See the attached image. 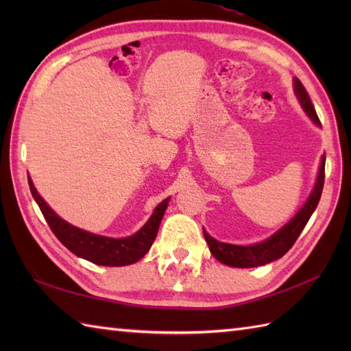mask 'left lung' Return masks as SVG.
Masks as SVG:
<instances>
[{
  "label": "left lung",
  "mask_w": 351,
  "mask_h": 351,
  "mask_svg": "<svg viewBox=\"0 0 351 351\" xmlns=\"http://www.w3.org/2000/svg\"><path fill=\"white\" fill-rule=\"evenodd\" d=\"M294 93L297 96V99H299L303 111L309 116L311 121L317 126H322L306 88L303 87L300 80L297 78H294ZM324 166H326V155L322 156V162H319L314 189H312L306 202H304V205L300 208L299 213H297L285 226L280 228L278 232L273 234L270 238H267V240L256 244H249V245L229 244V243H221L219 240H215V238H213L204 229L205 240L208 243V247H210L213 253V256L217 261H220L221 264L229 265V267L252 268V267L270 264L273 261L285 255V253L293 247V244L302 234L303 228L306 226L312 213L315 211V208L319 202V197H322V193H323V185H324Z\"/></svg>",
  "instance_id": "obj_1"
}]
</instances>
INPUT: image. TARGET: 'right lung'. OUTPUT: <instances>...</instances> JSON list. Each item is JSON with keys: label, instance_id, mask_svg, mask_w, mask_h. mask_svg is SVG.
<instances>
[{"label": "right lung", "instance_id": "add662e5", "mask_svg": "<svg viewBox=\"0 0 351 351\" xmlns=\"http://www.w3.org/2000/svg\"><path fill=\"white\" fill-rule=\"evenodd\" d=\"M28 185L32 195L39 205L45 220L48 221L52 232L62 241L64 247H68L73 255L90 261L96 265L106 267H122L137 263L151 249V245L158 234L162 215L167 210L170 197L164 199L155 208L149 220L141 226L136 234L125 238H111L98 234L87 232L84 229L71 225L51 210V206L45 202L37 193L32 178L28 176Z\"/></svg>", "mask_w": 351, "mask_h": 351}]
</instances>
